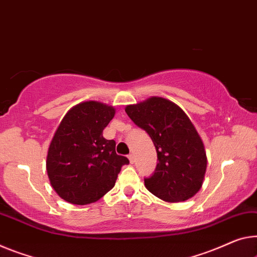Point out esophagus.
<instances>
[{"mask_svg": "<svg viewBox=\"0 0 257 257\" xmlns=\"http://www.w3.org/2000/svg\"><path fill=\"white\" fill-rule=\"evenodd\" d=\"M127 157H128V160H130V163H131V164H133L134 162H136V156H134L133 154H130Z\"/></svg>", "mask_w": 257, "mask_h": 257, "instance_id": "1", "label": "esophagus"}]
</instances>
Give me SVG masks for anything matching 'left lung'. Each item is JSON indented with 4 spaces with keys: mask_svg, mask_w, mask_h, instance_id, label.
Segmentation results:
<instances>
[{
    "mask_svg": "<svg viewBox=\"0 0 257 257\" xmlns=\"http://www.w3.org/2000/svg\"><path fill=\"white\" fill-rule=\"evenodd\" d=\"M125 111L149 134L157 152L155 172L145 178V186L159 199L181 202L202 187L207 170L203 141L180 106L167 98L153 96Z\"/></svg>",
    "mask_w": 257,
    "mask_h": 257,
    "instance_id": "obj_1",
    "label": "left lung"
}]
</instances>
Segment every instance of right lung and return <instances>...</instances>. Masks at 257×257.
I'll return each instance as SVG.
<instances>
[{
  "label": "right lung",
  "instance_id": "1",
  "mask_svg": "<svg viewBox=\"0 0 257 257\" xmlns=\"http://www.w3.org/2000/svg\"><path fill=\"white\" fill-rule=\"evenodd\" d=\"M113 106L81 102L63 117L47 154L50 185L66 202L85 206L115 186L127 157L116 154V142L102 136L115 116Z\"/></svg>",
  "mask_w": 257,
  "mask_h": 257
}]
</instances>
